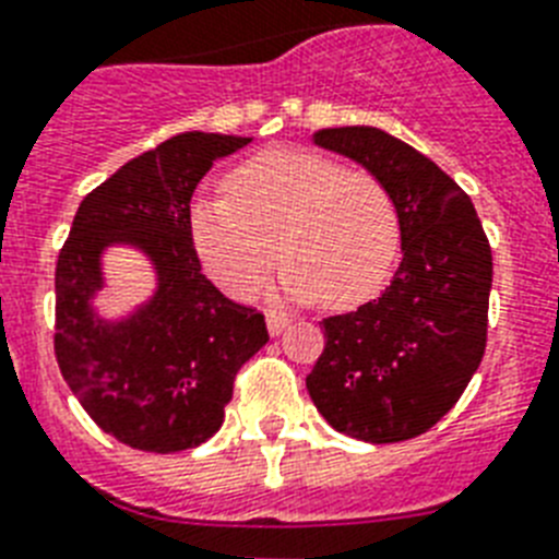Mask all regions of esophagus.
I'll return each mask as SVG.
<instances>
[{
  "mask_svg": "<svg viewBox=\"0 0 559 559\" xmlns=\"http://www.w3.org/2000/svg\"><path fill=\"white\" fill-rule=\"evenodd\" d=\"M289 322H293V319H289L287 313H281V310H270V313H266V328H270L272 336H278V333L287 331Z\"/></svg>",
  "mask_w": 559,
  "mask_h": 559,
  "instance_id": "obj_1",
  "label": "esophagus"
}]
</instances>
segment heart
<instances>
[{
    "label": "heart",
    "mask_w": 559,
    "mask_h": 559,
    "mask_svg": "<svg viewBox=\"0 0 559 559\" xmlns=\"http://www.w3.org/2000/svg\"><path fill=\"white\" fill-rule=\"evenodd\" d=\"M191 237L211 278L235 296L252 293L281 254V289L289 298L350 307L389 278L400 219L371 174L278 151L237 168L226 197L193 202Z\"/></svg>",
    "instance_id": "heart-1"
}]
</instances>
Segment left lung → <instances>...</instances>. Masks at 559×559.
I'll return each mask as SVG.
<instances>
[{"instance_id": "obj_1", "label": "left lung", "mask_w": 559, "mask_h": 559, "mask_svg": "<svg viewBox=\"0 0 559 559\" xmlns=\"http://www.w3.org/2000/svg\"><path fill=\"white\" fill-rule=\"evenodd\" d=\"M313 142L385 186L403 261L373 301L324 319L307 391L336 432L408 441L459 403L485 357L490 243L467 193L406 142L377 127H331Z\"/></svg>"}]
</instances>
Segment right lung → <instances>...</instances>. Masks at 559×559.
<instances>
[{
	"label": "right lung",
	"mask_w": 559,
	"mask_h": 559,
	"mask_svg": "<svg viewBox=\"0 0 559 559\" xmlns=\"http://www.w3.org/2000/svg\"><path fill=\"white\" fill-rule=\"evenodd\" d=\"M252 139L179 133L86 193L55 272V354L86 415L127 447L182 452L226 417L235 377L270 342L263 313L235 305L205 275L191 237V197L219 156ZM135 245L160 287L121 323L94 313L107 245Z\"/></svg>",
	"instance_id": "add662e5"
}]
</instances>
